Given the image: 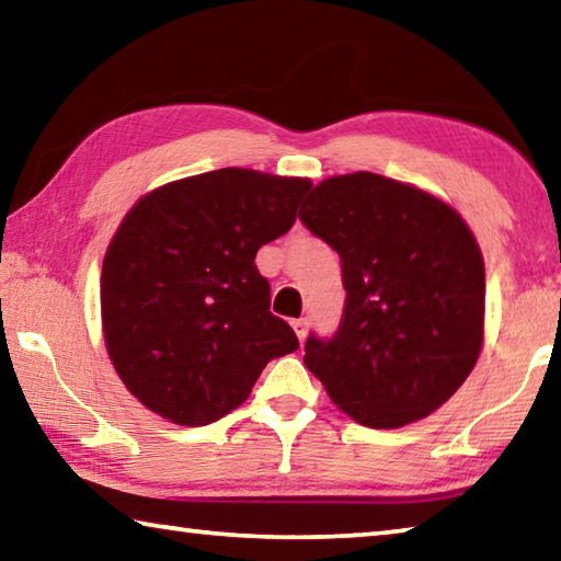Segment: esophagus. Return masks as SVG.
Returning <instances> with one entry per match:
<instances>
[{
	"instance_id": "34e87169",
	"label": "esophagus",
	"mask_w": 561,
	"mask_h": 561,
	"mask_svg": "<svg viewBox=\"0 0 561 561\" xmlns=\"http://www.w3.org/2000/svg\"><path fill=\"white\" fill-rule=\"evenodd\" d=\"M291 327H294V331H297L299 341H304V336H307V329H309V321L307 319H294Z\"/></svg>"
}]
</instances>
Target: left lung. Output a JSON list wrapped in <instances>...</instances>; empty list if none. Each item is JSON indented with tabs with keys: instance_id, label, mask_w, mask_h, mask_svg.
Masks as SVG:
<instances>
[{
	"instance_id": "obj_1",
	"label": "left lung",
	"mask_w": 561,
	"mask_h": 561,
	"mask_svg": "<svg viewBox=\"0 0 561 561\" xmlns=\"http://www.w3.org/2000/svg\"><path fill=\"white\" fill-rule=\"evenodd\" d=\"M301 222L339 252L346 304L304 366L368 428L431 415L465 383L485 341V262L468 222L425 190L376 173L311 190Z\"/></svg>"
}]
</instances>
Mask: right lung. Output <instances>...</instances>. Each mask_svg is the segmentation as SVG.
<instances>
[{
    "label": "right lung",
    "instance_id": "obj_1",
    "mask_svg": "<svg viewBox=\"0 0 561 561\" xmlns=\"http://www.w3.org/2000/svg\"><path fill=\"white\" fill-rule=\"evenodd\" d=\"M309 187L220 168L150 190L123 217L103 257L101 324L113 368L148 411L213 423L272 358L299 348L254 257L294 225Z\"/></svg>",
    "mask_w": 561,
    "mask_h": 561
}]
</instances>
